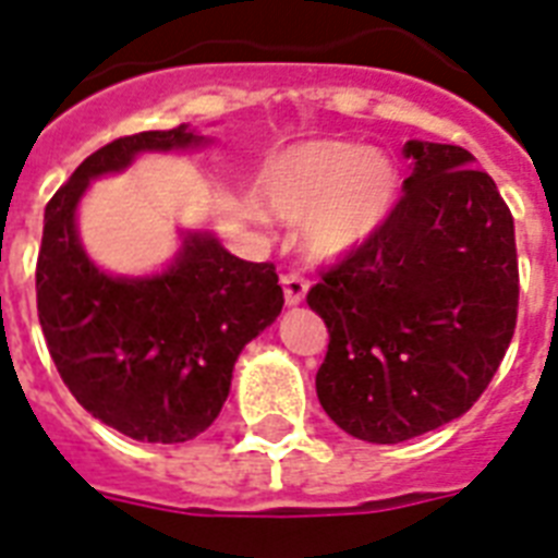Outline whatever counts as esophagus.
I'll list each match as a JSON object with an SVG mask.
<instances>
[{
    "instance_id": "34e87169",
    "label": "esophagus",
    "mask_w": 558,
    "mask_h": 558,
    "mask_svg": "<svg viewBox=\"0 0 558 558\" xmlns=\"http://www.w3.org/2000/svg\"><path fill=\"white\" fill-rule=\"evenodd\" d=\"M282 288H284V305H288V307H296V305H302V302H305L307 282L302 279V276H296V274L282 276Z\"/></svg>"
}]
</instances>
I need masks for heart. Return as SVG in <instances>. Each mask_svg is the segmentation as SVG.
Segmentation results:
<instances>
[{
    "mask_svg": "<svg viewBox=\"0 0 558 558\" xmlns=\"http://www.w3.org/2000/svg\"><path fill=\"white\" fill-rule=\"evenodd\" d=\"M400 198V167L383 149L349 141H305L267 160L256 204L270 218L300 225L314 258L337 262L372 242Z\"/></svg>",
    "mask_w": 558,
    "mask_h": 558,
    "instance_id": "1",
    "label": "heart"
}]
</instances>
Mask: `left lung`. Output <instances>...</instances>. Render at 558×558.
I'll list each match as a JSON object with an SVG mask.
<instances>
[{
	"label": "left lung",
	"instance_id": "1",
	"mask_svg": "<svg viewBox=\"0 0 558 558\" xmlns=\"http://www.w3.org/2000/svg\"><path fill=\"white\" fill-rule=\"evenodd\" d=\"M389 225L311 288L331 333L316 398L342 432L403 444L461 417L515 331V230L466 149L405 141Z\"/></svg>",
	"mask_w": 558,
	"mask_h": 558
}]
</instances>
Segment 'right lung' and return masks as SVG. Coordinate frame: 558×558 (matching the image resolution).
Returning a JSON list of instances; mask_svg holds the SVG:
<instances>
[{
	"label": "right lung",
	"mask_w": 558,
	"mask_h": 558,
	"mask_svg": "<svg viewBox=\"0 0 558 558\" xmlns=\"http://www.w3.org/2000/svg\"><path fill=\"white\" fill-rule=\"evenodd\" d=\"M209 144L190 123L111 141L46 207L37 311L53 365L92 417L144 444H184L216 421L239 354L282 314V288L274 265L233 256L209 227H181L160 270L109 274L80 239V202L141 155Z\"/></svg>",
	"instance_id": "1"
}]
</instances>
